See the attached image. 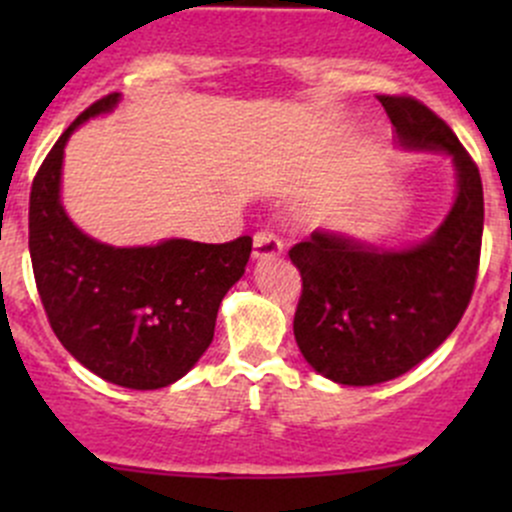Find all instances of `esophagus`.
I'll list each match as a JSON object with an SVG mask.
<instances>
[{
  "label": "esophagus",
  "mask_w": 512,
  "mask_h": 512,
  "mask_svg": "<svg viewBox=\"0 0 512 512\" xmlns=\"http://www.w3.org/2000/svg\"><path fill=\"white\" fill-rule=\"evenodd\" d=\"M282 240L272 232H257L255 242H252V260H275L282 255Z\"/></svg>",
  "instance_id": "obj_1"
}]
</instances>
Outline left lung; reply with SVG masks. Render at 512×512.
I'll list each match as a JSON object with an SVG mask.
<instances>
[{
	"label": "left lung",
	"mask_w": 512,
	"mask_h": 512,
	"mask_svg": "<svg viewBox=\"0 0 512 512\" xmlns=\"http://www.w3.org/2000/svg\"><path fill=\"white\" fill-rule=\"evenodd\" d=\"M401 151L438 153L456 170V198L421 242L374 245L339 230L289 250L302 275L294 339L334 384L374 386L436 352L471 302L483 237V183L451 128L416 98L379 96Z\"/></svg>",
	"instance_id": "8db88e82"
}]
</instances>
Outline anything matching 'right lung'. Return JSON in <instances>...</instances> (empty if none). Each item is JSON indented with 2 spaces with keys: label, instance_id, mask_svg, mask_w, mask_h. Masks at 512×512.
<instances>
[{
  "label": "right lung",
  "instance_id": "right-lung-1",
  "mask_svg": "<svg viewBox=\"0 0 512 512\" xmlns=\"http://www.w3.org/2000/svg\"><path fill=\"white\" fill-rule=\"evenodd\" d=\"M118 101L121 94H111L86 108L41 163L29 198V255L41 304L66 352L108 384L148 391L183 379L210 347L220 302L245 275L252 237L116 247L69 218L61 203L66 143Z\"/></svg>",
  "mask_w": 512,
  "mask_h": 512
}]
</instances>
